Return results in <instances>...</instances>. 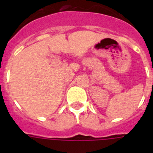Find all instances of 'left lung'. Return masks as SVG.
<instances>
[{"instance_id":"left-lung-1","label":"left lung","mask_w":153,"mask_h":153,"mask_svg":"<svg viewBox=\"0 0 153 153\" xmlns=\"http://www.w3.org/2000/svg\"><path fill=\"white\" fill-rule=\"evenodd\" d=\"M152 83H153V82H152Z\"/></svg>"}]
</instances>
